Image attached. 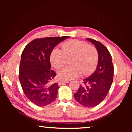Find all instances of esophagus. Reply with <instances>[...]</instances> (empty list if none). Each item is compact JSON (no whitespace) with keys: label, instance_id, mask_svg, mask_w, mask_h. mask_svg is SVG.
<instances>
[{"label":"esophagus","instance_id":"34e87169","mask_svg":"<svg viewBox=\"0 0 132 132\" xmlns=\"http://www.w3.org/2000/svg\"><path fill=\"white\" fill-rule=\"evenodd\" d=\"M69 81H61L59 82V83H58V84H59V86H62V85L63 84H64L65 83H66V82H68Z\"/></svg>","mask_w":132,"mask_h":132}]
</instances>
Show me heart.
Returning <instances> with one entry per match:
<instances>
[{"label":"heart","instance_id":"1","mask_svg":"<svg viewBox=\"0 0 132 132\" xmlns=\"http://www.w3.org/2000/svg\"><path fill=\"white\" fill-rule=\"evenodd\" d=\"M62 51L57 48L52 50L50 56L52 66L59 69L66 63L67 58L73 57L72 65L65 66L58 73V77L68 81L75 79L81 74L88 75L95 70L98 64V54L94 46L86 42L73 39L62 44Z\"/></svg>","mask_w":132,"mask_h":132}]
</instances>
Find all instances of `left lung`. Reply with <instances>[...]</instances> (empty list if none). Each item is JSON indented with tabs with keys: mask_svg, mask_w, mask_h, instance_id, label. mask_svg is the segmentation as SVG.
Returning <instances> with one entry per match:
<instances>
[{
	"mask_svg": "<svg viewBox=\"0 0 132 132\" xmlns=\"http://www.w3.org/2000/svg\"><path fill=\"white\" fill-rule=\"evenodd\" d=\"M94 45L98 54V61L96 70L90 76L83 80L75 99L81 105L92 108L98 105L108 94L113 81V66L110 53L101 42L87 38Z\"/></svg>",
	"mask_w": 132,
	"mask_h": 132,
	"instance_id": "8db88e82",
	"label": "left lung"
}]
</instances>
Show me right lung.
<instances>
[{"instance_id":"obj_1","label":"right lung","mask_w":132,"mask_h":132,"mask_svg":"<svg viewBox=\"0 0 132 132\" xmlns=\"http://www.w3.org/2000/svg\"><path fill=\"white\" fill-rule=\"evenodd\" d=\"M69 37L35 39L22 52L19 80L28 99L39 106L51 104L56 98L59 87L51 81L56 74L51 70L50 56L55 46Z\"/></svg>"}]
</instances>
